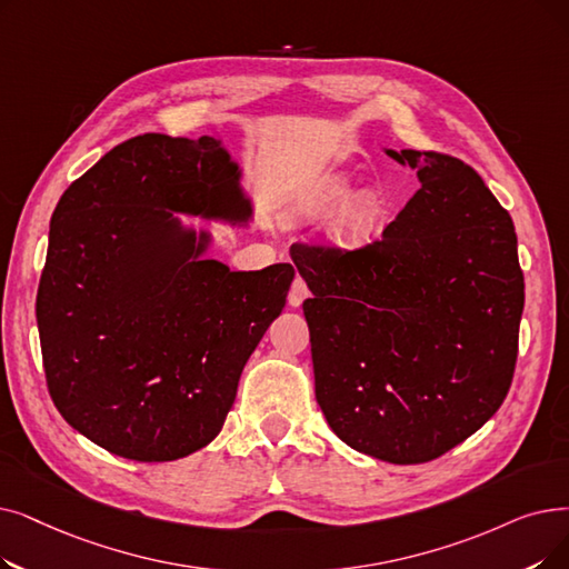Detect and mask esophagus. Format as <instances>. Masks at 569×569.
<instances>
[{"instance_id":"obj_1","label":"esophagus","mask_w":569,"mask_h":569,"mask_svg":"<svg viewBox=\"0 0 569 569\" xmlns=\"http://www.w3.org/2000/svg\"><path fill=\"white\" fill-rule=\"evenodd\" d=\"M307 298H309V288H307L305 279H302V277H298V279L292 281V286H290V292H288V305H290V307H300Z\"/></svg>"}]
</instances>
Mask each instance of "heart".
Segmentation results:
<instances>
[{"mask_svg": "<svg viewBox=\"0 0 569 569\" xmlns=\"http://www.w3.org/2000/svg\"><path fill=\"white\" fill-rule=\"evenodd\" d=\"M353 179L343 171H328V174L316 177L311 183H307L302 197H300V209L309 216H323L341 207L346 199L351 197ZM383 197L377 190H365L356 194L353 200L346 203L341 218L337 223V239L343 246H365L372 241L379 232L381 218H383Z\"/></svg>", "mask_w": 569, "mask_h": 569, "instance_id": "heart-1", "label": "heart"}]
</instances>
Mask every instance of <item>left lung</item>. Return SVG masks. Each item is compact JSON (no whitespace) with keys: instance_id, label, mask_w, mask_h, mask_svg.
<instances>
[{"instance_id":"left-lung-1","label":"left lung","mask_w":569,"mask_h":569,"mask_svg":"<svg viewBox=\"0 0 569 569\" xmlns=\"http://www.w3.org/2000/svg\"><path fill=\"white\" fill-rule=\"evenodd\" d=\"M421 188L360 249L292 243L316 400L351 449L428 462L505 402L526 302L511 216L462 160L386 151Z\"/></svg>"}]
</instances>
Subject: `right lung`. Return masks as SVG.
Here are the masks:
<instances>
[{
	"label": "right lung",
	"instance_id": "1",
	"mask_svg": "<svg viewBox=\"0 0 569 569\" xmlns=\"http://www.w3.org/2000/svg\"><path fill=\"white\" fill-rule=\"evenodd\" d=\"M171 211L243 223L239 167L213 137L141 134L73 181L37 290L48 392L97 447L139 462L220 432L246 360L283 305L288 262L230 271Z\"/></svg>",
	"mask_w": 569,
	"mask_h": 569
}]
</instances>
